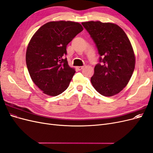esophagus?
Returning a JSON list of instances; mask_svg holds the SVG:
<instances>
[{"label":"esophagus","instance_id":"34e87169","mask_svg":"<svg viewBox=\"0 0 153 153\" xmlns=\"http://www.w3.org/2000/svg\"><path fill=\"white\" fill-rule=\"evenodd\" d=\"M76 68L78 69V70H81V69L84 68V66H78V67H76Z\"/></svg>","mask_w":153,"mask_h":153}]
</instances>
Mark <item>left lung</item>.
Here are the masks:
<instances>
[{"label":"left lung","instance_id":"obj_1","mask_svg":"<svg viewBox=\"0 0 153 153\" xmlns=\"http://www.w3.org/2000/svg\"><path fill=\"white\" fill-rule=\"evenodd\" d=\"M94 42L100 62L91 78L100 94L112 96L126 86L135 69V57L130 41L116 24L98 22H82Z\"/></svg>","mask_w":153,"mask_h":153}]
</instances>
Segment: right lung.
Listing matches in <instances>:
<instances>
[{"label":"right lung","instance_id":"add662e5","mask_svg":"<svg viewBox=\"0 0 153 153\" xmlns=\"http://www.w3.org/2000/svg\"><path fill=\"white\" fill-rule=\"evenodd\" d=\"M82 30L77 22H50L32 36L27 49V67L32 81L43 93L55 96L69 86L75 70L64 58L66 47Z\"/></svg>","mask_w":153,"mask_h":153}]
</instances>
